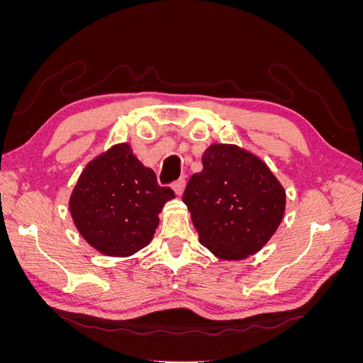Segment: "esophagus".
<instances>
[{
    "instance_id": "1",
    "label": "esophagus",
    "mask_w": 363,
    "mask_h": 363,
    "mask_svg": "<svg viewBox=\"0 0 363 363\" xmlns=\"http://www.w3.org/2000/svg\"><path fill=\"white\" fill-rule=\"evenodd\" d=\"M184 186H186L184 179H179L177 182L172 183V189H174V192L177 194V195H182L183 191H184Z\"/></svg>"
}]
</instances>
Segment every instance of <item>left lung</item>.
<instances>
[{"label":"left lung","mask_w":363,"mask_h":363,"mask_svg":"<svg viewBox=\"0 0 363 363\" xmlns=\"http://www.w3.org/2000/svg\"><path fill=\"white\" fill-rule=\"evenodd\" d=\"M200 244L223 260L256 255L277 232L286 191L267 163L233 144H213L203 155V171L186 186Z\"/></svg>","instance_id":"obj_1"}]
</instances>
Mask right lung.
Here are the masks:
<instances>
[{"instance_id":"1","label":"right lung","mask_w":363,"mask_h":363,"mask_svg":"<svg viewBox=\"0 0 363 363\" xmlns=\"http://www.w3.org/2000/svg\"><path fill=\"white\" fill-rule=\"evenodd\" d=\"M175 199L130 144H116L86 164L74 186L69 212L91 247L111 257H128L147 247L164 203Z\"/></svg>"}]
</instances>
